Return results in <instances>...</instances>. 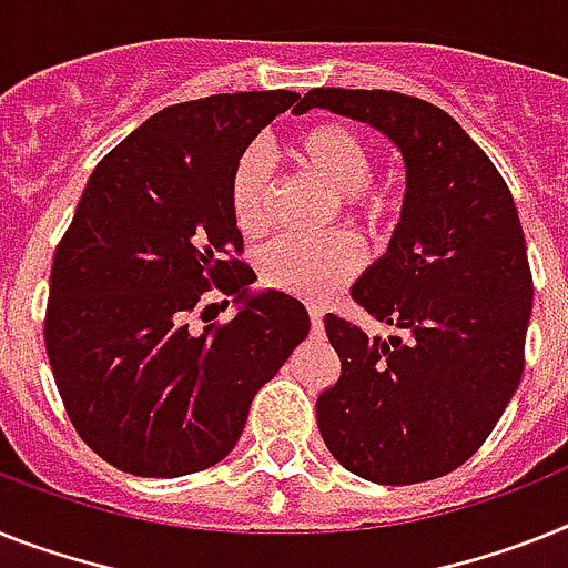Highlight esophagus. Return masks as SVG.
<instances>
[{"label":"esophagus","instance_id":"obj_1","mask_svg":"<svg viewBox=\"0 0 568 568\" xmlns=\"http://www.w3.org/2000/svg\"><path fill=\"white\" fill-rule=\"evenodd\" d=\"M308 317H312V326H314V332H317V335H321L323 332V306H308Z\"/></svg>","mask_w":568,"mask_h":568}]
</instances>
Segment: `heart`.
I'll list each match as a JSON object with an SVG mask.
<instances>
[{
  "instance_id": "1",
  "label": "heart",
  "mask_w": 568,
  "mask_h": 568,
  "mask_svg": "<svg viewBox=\"0 0 568 568\" xmlns=\"http://www.w3.org/2000/svg\"><path fill=\"white\" fill-rule=\"evenodd\" d=\"M288 150L300 170L321 181L364 225H387L402 211L398 181L369 179V166H373L369 144L346 123H312L292 138ZM268 159L260 146H247L233 164L227 181L233 225L245 236H256L268 225ZM361 265H364L361 245L346 233L321 242L280 240L265 247L260 256L262 280L271 288L308 300H326L337 294L361 271Z\"/></svg>"
}]
</instances>
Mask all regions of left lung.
<instances>
[{"label":"left lung","mask_w":568,"mask_h":568,"mask_svg":"<svg viewBox=\"0 0 568 568\" xmlns=\"http://www.w3.org/2000/svg\"><path fill=\"white\" fill-rule=\"evenodd\" d=\"M369 123L404 159L402 222L352 300L402 337H369L337 314L326 335L341 378L317 427L343 468L378 485L456 470L483 447L523 375L531 271L511 190L474 138L422 98L312 89L294 112Z\"/></svg>","instance_id":"1"}]
</instances>
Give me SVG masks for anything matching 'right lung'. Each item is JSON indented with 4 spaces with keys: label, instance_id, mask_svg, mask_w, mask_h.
<instances>
[{
    "label": "right lung",
    "instance_id": "add662e5",
    "mask_svg": "<svg viewBox=\"0 0 568 568\" xmlns=\"http://www.w3.org/2000/svg\"><path fill=\"white\" fill-rule=\"evenodd\" d=\"M297 98L175 103L89 175L51 265L45 349L74 430L118 470L170 479L225 459L254 395L308 337L297 297L251 292L227 204L236 159ZM216 291L241 312L193 329Z\"/></svg>",
    "mask_w": 568,
    "mask_h": 568
}]
</instances>
